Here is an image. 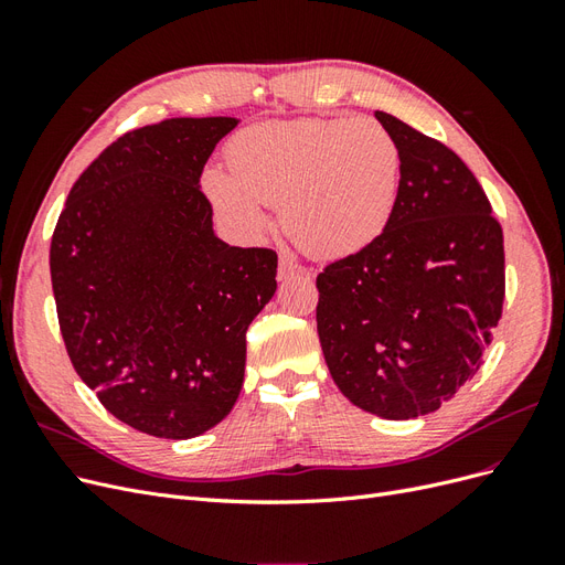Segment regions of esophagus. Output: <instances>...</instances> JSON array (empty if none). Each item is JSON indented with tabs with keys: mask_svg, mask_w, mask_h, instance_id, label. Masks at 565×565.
<instances>
[{
	"mask_svg": "<svg viewBox=\"0 0 565 565\" xmlns=\"http://www.w3.org/2000/svg\"><path fill=\"white\" fill-rule=\"evenodd\" d=\"M292 276H309V268L299 266L295 259H289L287 254H282L280 262H278V280H287Z\"/></svg>",
	"mask_w": 565,
	"mask_h": 565,
	"instance_id": "1",
	"label": "esophagus"
}]
</instances>
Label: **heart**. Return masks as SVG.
Listing matches in <instances>:
<instances>
[{
  "label": "heart",
  "instance_id": "obj_1",
  "mask_svg": "<svg viewBox=\"0 0 565 565\" xmlns=\"http://www.w3.org/2000/svg\"><path fill=\"white\" fill-rule=\"evenodd\" d=\"M231 174L212 167L202 188L245 237L262 235V204H280L285 233L318 259L363 252L388 228L401 191V148L374 119L266 122L233 136Z\"/></svg>",
  "mask_w": 565,
  "mask_h": 565
}]
</instances>
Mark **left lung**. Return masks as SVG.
<instances>
[{"instance_id": "left-lung-1", "label": "left lung", "mask_w": 565, "mask_h": 565, "mask_svg": "<svg viewBox=\"0 0 565 565\" xmlns=\"http://www.w3.org/2000/svg\"><path fill=\"white\" fill-rule=\"evenodd\" d=\"M401 148L388 228L324 268L318 337L344 396L382 419H415L481 367L504 301L502 226L471 169L377 110Z\"/></svg>"}]
</instances>
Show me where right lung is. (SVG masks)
<instances>
[{
  "label": "right lung",
  "mask_w": 565,
  "mask_h": 565,
  "mask_svg": "<svg viewBox=\"0 0 565 565\" xmlns=\"http://www.w3.org/2000/svg\"><path fill=\"white\" fill-rule=\"evenodd\" d=\"M237 122L172 117L119 136L75 181L51 237L73 367L148 436L195 438L231 413L247 328L278 287V254L221 241L200 188Z\"/></svg>",
  "instance_id": "1"
}]
</instances>
